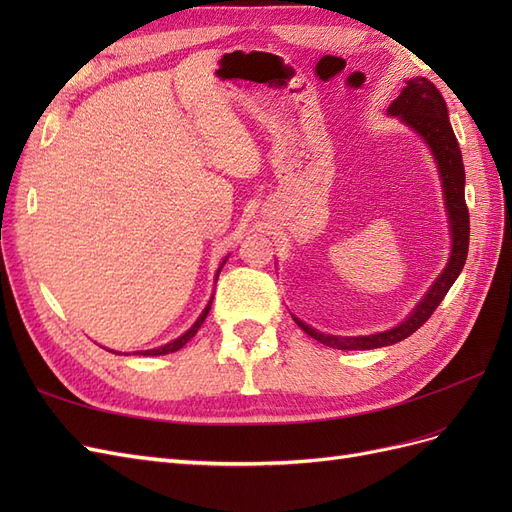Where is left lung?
<instances>
[{
  "mask_svg": "<svg viewBox=\"0 0 512 512\" xmlns=\"http://www.w3.org/2000/svg\"><path fill=\"white\" fill-rule=\"evenodd\" d=\"M389 115H395L401 121H406L412 130L421 134L423 141L429 145L433 158H436L438 173L444 188L448 226H451V239H453L451 258H448L446 269L440 273L438 280L433 282V286L421 299V303L412 309V314L389 331H382L376 335H361V337L324 335L292 316L294 322H297L309 337H314L316 342L337 350H371V348L393 346L401 342V339L410 337L416 329L423 327L433 312H436V307L442 303L446 292L455 284L468 258L470 213L466 205V194H463V190H466V170H463L459 143L451 128V121H448V111H446V102L442 94L438 91V87L429 83L427 79H410L406 81L404 91H401L389 106Z\"/></svg>",
  "mask_w": 512,
  "mask_h": 512,
  "instance_id": "left-lung-1",
  "label": "left lung"
}]
</instances>
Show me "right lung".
I'll use <instances>...</instances> for the list:
<instances>
[{"mask_svg":"<svg viewBox=\"0 0 512 512\" xmlns=\"http://www.w3.org/2000/svg\"><path fill=\"white\" fill-rule=\"evenodd\" d=\"M224 265V262H222ZM220 271H222V267L218 269V275H220ZM215 275V277H218ZM211 301H213V297H211ZM211 301L207 303V307L203 309V314L198 316V320L192 324V329L190 331H185L181 337H177L175 342H170V344H166V346H160V348H153V350H143V352H138V354H143V356H160V354H168V352H177L179 348H183L185 344L190 342V339L198 333V329H200V324L205 322V318H207V314H209V309H211Z\"/></svg>","mask_w":512,"mask_h":512,"instance_id":"obj_1","label":"right lung"}]
</instances>
